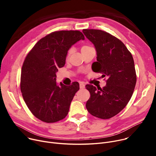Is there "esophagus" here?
<instances>
[{
    "label": "esophagus",
    "instance_id": "34e87169",
    "mask_svg": "<svg viewBox=\"0 0 156 156\" xmlns=\"http://www.w3.org/2000/svg\"><path fill=\"white\" fill-rule=\"evenodd\" d=\"M85 84H84L83 83L81 82V83H80V88L81 89H83V88H85Z\"/></svg>",
    "mask_w": 156,
    "mask_h": 156
}]
</instances>
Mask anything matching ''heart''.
<instances>
[{"label":"heart","mask_w":156,"mask_h":156,"mask_svg":"<svg viewBox=\"0 0 156 156\" xmlns=\"http://www.w3.org/2000/svg\"><path fill=\"white\" fill-rule=\"evenodd\" d=\"M92 47H90V46H89V45H83L82 47H81V52H84V51H87L88 49H89L90 48H91ZM72 52H73V48H70L69 50L68 51V54H67V58H68V57L70 56V55L72 54Z\"/></svg>","instance_id":"b5f03b06"}]
</instances>
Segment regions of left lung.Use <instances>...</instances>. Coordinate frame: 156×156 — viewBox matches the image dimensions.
I'll use <instances>...</instances> for the list:
<instances>
[{
	"label": "left lung",
	"mask_w": 156,
	"mask_h": 156,
	"mask_svg": "<svg viewBox=\"0 0 156 156\" xmlns=\"http://www.w3.org/2000/svg\"><path fill=\"white\" fill-rule=\"evenodd\" d=\"M83 33L96 49L92 70L108 78L102 88L86 85L90 94L86 108L94 116L109 119L125 108L133 95L136 81L133 58L125 44L108 33L94 29Z\"/></svg>",
	"instance_id": "8db88e82"
}]
</instances>
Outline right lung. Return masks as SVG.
I'll list each match as a JSON object with an SVG mask.
<instances>
[{
	"mask_svg": "<svg viewBox=\"0 0 156 156\" xmlns=\"http://www.w3.org/2000/svg\"><path fill=\"white\" fill-rule=\"evenodd\" d=\"M80 40L85 37L78 30L52 32L41 38L24 59L21 91L30 111L41 121L55 122L67 116L79 83L57 85L56 73L64 66L69 49Z\"/></svg>",
	"mask_w": 156,
	"mask_h": 156,
	"instance_id": "1",
	"label": "right lung"
}]
</instances>
